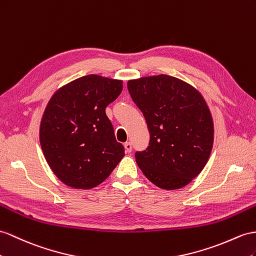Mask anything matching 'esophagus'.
Masks as SVG:
<instances>
[{"label":"esophagus","mask_w":256,"mask_h":256,"mask_svg":"<svg viewBox=\"0 0 256 256\" xmlns=\"http://www.w3.org/2000/svg\"><path fill=\"white\" fill-rule=\"evenodd\" d=\"M124 148H126V152H132V142H124Z\"/></svg>","instance_id":"1"}]
</instances>
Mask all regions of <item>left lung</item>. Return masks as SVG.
Here are the masks:
<instances>
[{
	"instance_id": "8db88e82",
	"label": "left lung",
	"mask_w": 256,
	"mask_h": 256,
	"mask_svg": "<svg viewBox=\"0 0 256 256\" xmlns=\"http://www.w3.org/2000/svg\"><path fill=\"white\" fill-rule=\"evenodd\" d=\"M128 88L150 134L147 149L135 154L137 164L161 189L185 187L201 173L213 147L214 124L204 98L168 74L130 80Z\"/></svg>"
}]
</instances>
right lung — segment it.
Masks as SVG:
<instances>
[{"label": "right lung", "mask_w": 256, "mask_h": 256, "mask_svg": "<svg viewBox=\"0 0 256 256\" xmlns=\"http://www.w3.org/2000/svg\"><path fill=\"white\" fill-rule=\"evenodd\" d=\"M123 81L84 76L58 88L40 124L45 159L64 185L92 189L106 180L124 156L106 107L121 94Z\"/></svg>", "instance_id": "1"}]
</instances>
